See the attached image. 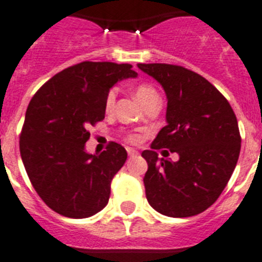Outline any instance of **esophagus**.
Segmentation results:
<instances>
[{
    "mask_svg": "<svg viewBox=\"0 0 262 262\" xmlns=\"http://www.w3.org/2000/svg\"><path fill=\"white\" fill-rule=\"evenodd\" d=\"M128 154H129V156H130V157H133V156H137L138 151H137V150L130 149V147H129V149H128Z\"/></svg>",
    "mask_w": 262,
    "mask_h": 262,
    "instance_id": "esophagus-1",
    "label": "esophagus"
}]
</instances>
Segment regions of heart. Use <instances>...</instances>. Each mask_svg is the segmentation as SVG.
<instances>
[{"mask_svg": "<svg viewBox=\"0 0 262 262\" xmlns=\"http://www.w3.org/2000/svg\"><path fill=\"white\" fill-rule=\"evenodd\" d=\"M134 95H136L138 101H140L144 106H146L147 104L154 101V100H159V95L158 92H157L156 88L147 83L138 84L137 87L134 88ZM115 103H116V90H111L108 92V95H106L105 104H104V105H105L106 112L112 111V108L115 106ZM125 140L128 141V142H130V144H136V142L140 141V137H138L137 134H128V136L125 137Z\"/></svg>", "mask_w": 262, "mask_h": 262, "instance_id": "heart-1", "label": "heart"}]
</instances>
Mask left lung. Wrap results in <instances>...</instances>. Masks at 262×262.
<instances>
[{"mask_svg":"<svg viewBox=\"0 0 262 262\" xmlns=\"http://www.w3.org/2000/svg\"><path fill=\"white\" fill-rule=\"evenodd\" d=\"M167 96L166 121L144 150L145 192L154 210L188 217L212 206L226 188L241 147L237 118L228 100L208 80L182 66L140 63ZM180 154L177 163L159 160L156 150Z\"/></svg>","mask_w":262,"mask_h":262,"instance_id":"8db88e82","label":"left lung"}]
</instances>
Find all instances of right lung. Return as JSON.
Masks as SVG:
<instances>
[{"mask_svg": "<svg viewBox=\"0 0 262 262\" xmlns=\"http://www.w3.org/2000/svg\"><path fill=\"white\" fill-rule=\"evenodd\" d=\"M136 76L130 64L81 62L52 76L29 103L19 136L22 162L40 199L59 215L90 217L108 203L126 150L109 142L92 156L84 147L90 126L105 117L109 90Z\"/></svg>", "mask_w": 262, "mask_h": 262, "instance_id": "1", "label": "right lung"}]
</instances>
